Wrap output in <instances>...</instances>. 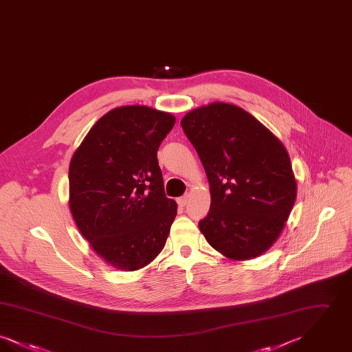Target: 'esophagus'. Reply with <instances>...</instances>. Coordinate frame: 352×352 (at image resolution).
Returning <instances> with one entry per match:
<instances>
[{
    "label": "esophagus",
    "mask_w": 352,
    "mask_h": 352,
    "mask_svg": "<svg viewBox=\"0 0 352 352\" xmlns=\"http://www.w3.org/2000/svg\"><path fill=\"white\" fill-rule=\"evenodd\" d=\"M187 201H188V198H187V195H184V197L179 198V199H178L177 201H178V204H179L181 207H184V206L187 204Z\"/></svg>",
    "instance_id": "1"
}]
</instances>
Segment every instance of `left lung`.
<instances>
[{
  "instance_id": "1",
  "label": "left lung",
  "mask_w": 352,
  "mask_h": 352,
  "mask_svg": "<svg viewBox=\"0 0 352 352\" xmlns=\"http://www.w3.org/2000/svg\"><path fill=\"white\" fill-rule=\"evenodd\" d=\"M181 125L210 184L201 234L231 260L264 254L283 234L297 198L284 144L251 113L221 101L190 111Z\"/></svg>"
}]
</instances>
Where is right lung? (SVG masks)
Instances as JSON below:
<instances>
[{"mask_svg":"<svg viewBox=\"0 0 352 352\" xmlns=\"http://www.w3.org/2000/svg\"><path fill=\"white\" fill-rule=\"evenodd\" d=\"M174 124L171 113L146 105L118 107L95 122L69 161L72 218L92 250L120 270L149 265L177 217L157 160Z\"/></svg>","mask_w":352,"mask_h":352,"instance_id":"right-lung-1","label":"right lung"}]
</instances>
